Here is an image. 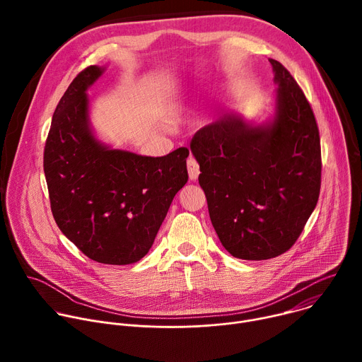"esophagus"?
I'll use <instances>...</instances> for the list:
<instances>
[{
	"label": "esophagus",
	"instance_id": "1",
	"mask_svg": "<svg viewBox=\"0 0 362 362\" xmlns=\"http://www.w3.org/2000/svg\"><path fill=\"white\" fill-rule=\"evenodd\" d=\"M187 172H189V177L190 180H196L200 175V169L197 162L194 160V158H189L187 159Z\"/></svg>",
	"mask_w": 362,
	"mask_h": 362
}]
</instances>
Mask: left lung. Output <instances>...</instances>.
I'll return each mask as SVG.
<instances>
[{
	"instance_id": "obj_1",
	"label": "left lung",
	"mask_w": 362,
	"mask_h": 362,
	"mask_svg": "<svg viewBox=\"0 0 362 362\" xmlns=\"http://www.w3.org/2000/svg\"><path fill=\"white\" fill-rule=\"evenodd\" d=\"M278 86L275 115L253 124L225 115L190 141L212 225L235 257L264 261L296 242L321 189L320 130L291 73L269 60Z\"/></svg>"
}]
</instances>
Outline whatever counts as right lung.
<instances>
[{
  "mask_svg": "<svg viewBox=\"0 0 362 362\" xmlns=\"http://www.w3.org/2000/svg\"><path fill=\"white\" fill-rule=\"evenodd\" d=\"M105 73L80 71L59 101L44 147L51 212L60 230L90 259L140 261L151 247L175 194L186 185L189 150L150 158L95 139L87 90Z\"/></svg>",
  "mask_w": 362,
  "mask_h": 362,
  "instance_id": "right-lung-1",
  "label": "right lung"
}]
</instances>
